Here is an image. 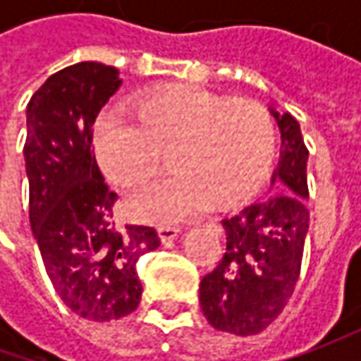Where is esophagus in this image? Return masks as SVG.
<instances>
[{"label":"esophagus","instance_id":"esophagus-1","mask_svg":"<svg viewBox=\"0 0 361 361\" xmlns=\"http://www.w3.org/2000/svg\"><path fill=\"white\" fill-rule=\"evenodd\" d=\"M176 235H178L176 227H159V237L164 245H169L173 239H176Z\"/></svg>","mask_w":361,"mask_h":361}]
</instances>
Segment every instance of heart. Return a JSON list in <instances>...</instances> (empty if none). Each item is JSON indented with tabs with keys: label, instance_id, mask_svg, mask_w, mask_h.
Listing matches in <instances>:
<instances>
[{
	"label": "heart",
	"instance_id": "1",
	"mask_svg": "<svg viewBox=\"0 0 361 361\" xmlns=\"http://www.w3.org/2000/svg\"><path fill=\"white\" fill-rule=\"evenodd\" d=\"M136 120H100L96 152L104 173L124 187L146 183L171 154L178 174L134 190L126 201L140 221L176 223L209 202L241 201L261 185L275 157L277 128L265 106L197 86L150 94L136 108Z\"/></svg>",
	"mask_w": 361,
	"mask_h": 361
}]
</instances>
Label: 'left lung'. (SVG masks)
Segmentation results:
<instances>
[{
	"label": "left lung",
	"mask_w": 361,
	"mask_h": 361,
	"mask_svg": "<svg viewBox=\"0 0 361 361\" xmlns=\"http://www.w3.org/2000/svg\"><path fill=\"white\" fill-rule=\"evenodd\" d=\"M281 157L273 173L277 190L223 219L225 255L201 279L199 301L219 331L255 336L283 312L299 279L310 229L307 146L291 114L279 116Z\"/></svg>",
	"instance_id": "left-lung-1"
}]
</instances>
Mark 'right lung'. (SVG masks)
Wrapping results in <instances>:
<instances>
[{"label": "right lung", "instance_id": "add662e5", "mask_svg": "<svg viewBox=\"0 0 361 361\" xmlns=\"http://www.w3.org/2000/svg\"><path fill=\"white\" fill-rule=\"evenodd\" d=\"M122 80L114 66H68L35 90L23 145L30 225L56 293L90 322L132 313L142 295L138 257L160 245L145 225H118V195L92 150L94 122Z\"/></svg>", "mask_w": 361, "mask_h": 361}]
</instances>
